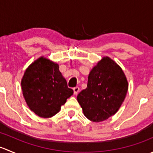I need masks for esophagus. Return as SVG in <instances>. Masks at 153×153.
<instances>
[{
  "label": "esophagus",
  "mask_w": 153,
  "mask_h": 153,
  "mask_svg": "<svg viewBox=\"0 0 153 153\" xmlns=\"http://www.w3.org/2000/svg\"><path fill=\"white\" fill-rule=\"evenodd\" d=\"M73 91H74V94H75V95H77V94H78V92H79L80 88L78 87V86H76V87H74L73 88Z\"/></svg>",
  "instance_id": "esophagus-1"
}]
</instances>
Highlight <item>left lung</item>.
Masks as SVG:
<instances>
[{
	"instance_id": "left-lung-1",
	"label": "left lung",
	"mask_w": 153,
	"mask_h": 153,
	"mask_svg": "<svg viewBox=\"0 0 153 153\" xmlns=\"http://www.w3.org/2000/svg\"><path fill=\"white\" fill-rule=\"evenodd\" d=\"M128 81L121 67L109 57H103L89 74L87 87L77 96L84 115L101 122L115 115L124 102Z\"/></svg>"
}]
</instances>
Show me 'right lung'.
Instances as JSON below:
<instances>
[{
  "label": "right lung",
  "instance_id": "right-lung-1",
  "mask_svg": "<svg viewBox=\"0 0 153 153\" xmlns=\"http://www.w3.org/2000/svg\"><path fill=\"white\" fill-rule=\"evenodd\" d=\"M21 89L31 111L44 118L56 115L73 94L60 72L59 65L44 56L26 69L21 79Z\"/></svg>",
  "mask_w": 153,
  "mask_h": 153
}]
</instances>
